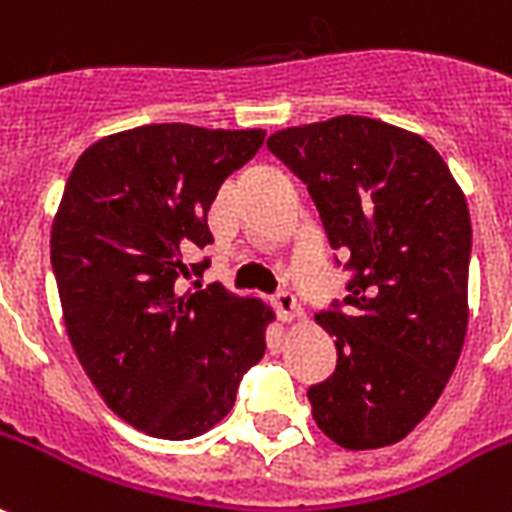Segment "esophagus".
<instances>
[{
	"instance_id": "esophagus-1",
	"label": "esophagus",
	"mask_w": 512,
	"mask_h": 512,
	"mask_svg": "<svg viewBox=\"0 0 512 512\" xmlns=\"http://www.w3.org/2000/svg\"><path fill=\"white\" fill-rule=\"evenodd\" d=\"M273 308H276V317L282 319V322H292V319L300 317V308L295 295L290 292H279L276 298H273Z\"/></svg>"
}]
</instances>
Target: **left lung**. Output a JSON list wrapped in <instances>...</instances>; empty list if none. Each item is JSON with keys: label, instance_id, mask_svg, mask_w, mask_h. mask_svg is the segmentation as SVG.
<instances>
[{"label": "left lung", "instance_id": "1", "mask_svg": "<svg viewBox=\"0 0 512 512\" xmlns=\"http://www.w3.org/2000/svg\"><path fill=\"white\" fill-rule=\"evenodd\" d=\"M268 150L308 187L354 273L343 303L317 314L338 362L308 389L314 421L349 451L392 446L432 411L462 354L473 249L462 187L427 139L373 117L284 128Z\"/></svg>", "mask_w": 512, "mask_h": 512}]
</instances>
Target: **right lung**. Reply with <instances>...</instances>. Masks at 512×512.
Here are the masks:
<instances>
[{"label":"right lung","instance_id":"obj_1","mask_svg":"<svg viewBox=\"0 0 512 512\" xmlns=\"http://www.w3.org/2000/svg\"><path fill=\"white\" fill-rule=\"evenodd\" d=\"M265 131L158 123L104 136L66 179L50 230L64 325L104 403L152 438L204 435L265 354L273 311L220 284L182 292L209 265L206 212Z\"/></svg>","mask_w":512,"mask_h":512}]
</instances>
